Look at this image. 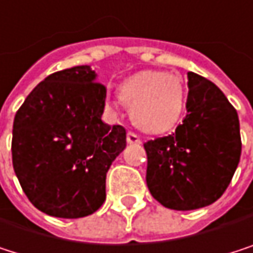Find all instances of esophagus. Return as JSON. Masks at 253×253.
Segmentation results:
<instances>
[{"label":"esophagus","mask_w":253,"mask_h":253,"mask_svg":"<svg viewBox=\"0 0 253 253\" xmlns=\"http://www.w3.org/2000/svg\"><path fill=\"white\" fill-rule=\"evenodd\" d=\"M127 142H129V144H141V138H139L136 133L129 132V133H127Z\"/></svg>","instance_id":"obj_1"}]
</instances>
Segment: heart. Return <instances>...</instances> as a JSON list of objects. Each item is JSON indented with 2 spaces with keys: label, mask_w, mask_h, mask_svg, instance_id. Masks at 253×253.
<instances>
[{
  "label": "heart",
  "mask_w": 253,
  "mask_h": 253,
  "mask_svg": "<svg viewBox=\"0 0 253 253\" xmlns=\"http://www.w3.org/2000/svg\"><path fill=\"white\" fill-rule=\"evenodd\" d=\"M121 97L132 106V120L148 133H163L179 121L185 94L181 78L160 71H144L121 84Z\"/></svg>",
  "instance_id": "heart-1"
}]
</instances>
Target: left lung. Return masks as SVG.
I'll list each match as a JSON object with an SVG mask.
<instances>
[{"mask_svg": "<svg viewBox=\"0 0 253 253\" xmlns=\"http://www.w3.org/2000/svg\"><path fill=\"white\" fill-rule=\"evenodd\" d=\"M144 148L147 185L159 203L173 211L209 206L224 194L240 162L237 111L212 81L188 72L187 115L175 133Z\"/></svg>", "mask_w": 253, "mask_h": 253, "instance_id": "obj_1", "label": "left lung"}]
</instances>
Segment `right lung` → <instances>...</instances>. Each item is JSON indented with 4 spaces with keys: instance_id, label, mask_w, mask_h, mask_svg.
<instances>
[{
    "instance_id": "1",
    "label": "right lung",
    "mask_w": 253,
    "mask_h": 253,
    "mask_svg": "<svg viewBox=\"0 0 253 253\" xmlns=\"http://www.w3.org/2000/svg\"><path fill=\"white\" fill-rule=\"evenodd\" d=\"M106 87L87 65L57 71L25 99L13 123L20 187L41 212L83 218L105 202V179L126 148V129L102 121Z\"/></svg>"
}]
</instances>
